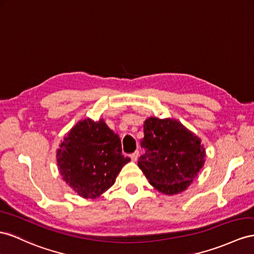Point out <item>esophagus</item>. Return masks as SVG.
I'll return each instance as SVG.
<instances>
[{
  "label": "esophagus",
  "mask_w": 254,
  "mask_h": 254,
  "mask_svg": "<svg viewBox=\"0 0 254 254\" xmlns=\"http://www.w3.org/2000/svg\"><path fill=\"white\" fill-rule=\"evenodd\" d=\"M138 157H139V152L138 151H135V152H133V153H131L129 154V158H131V160L132 161H137V159H138Z\"/></svg>",
  "instance_id": "1"
}]
</instances>
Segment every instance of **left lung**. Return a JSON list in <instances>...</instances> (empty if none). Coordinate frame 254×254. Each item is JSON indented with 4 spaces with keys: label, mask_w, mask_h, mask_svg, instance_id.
Here are the masks:
<instances>
[{
    "label": "left lung",
    "mask_w": 254,
    "mask_h": 254,
    "mask_svg": "<svg viewBox=\"0 0 254 254\" xmlns=\"http://www.w3.org/2000/svg\"><path fill=\"white\" fill-rule=\"evenodd\" d=\"M138 167L155 189L168 195L186 190L205 162L200 139L176 120L149 118Z\"/></svg>",
    "instance_id": "8db88e82"
}]
</instances>
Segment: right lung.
Here are the masks:
<instances>
[{
    "instance_id": "obj_1",
    "label": "right lung",
    "mask_w": 254,
    "mask_h": 254,
    "mask_svg": "<svg viewBox=\"0 0 254 254\" xmlns=\"http://www.w3.org/2000/svg\"><path fill=\"white\" fill-rule=\"evenodd\" d=\"M66 184L84 198H95L115 184L129 158L122 154L118 134L102 119H84L70 129L57 152Z\"/></svg>"
}]
</instances>
